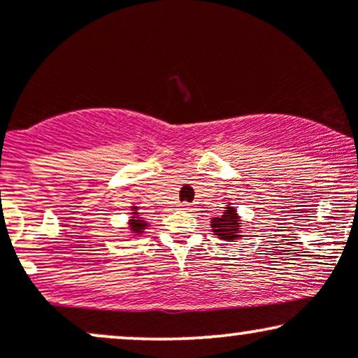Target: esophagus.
<instances>
[{
    "label": "esophagus",
    "instance_id": "1",
    "mask_svg": "<svg viewBox=\"0 0 358 358\" xmlns=\"http://www.w3.org/2000/svg\"><path fill=\"white\" fill-rule=\"evenodd\" d=\"M180 207H182V210H190L192 205L188 202H182V203H180Z\"/></svg>",
    "mask_w": 358,
    "mask_h": 358
}]
</instances>
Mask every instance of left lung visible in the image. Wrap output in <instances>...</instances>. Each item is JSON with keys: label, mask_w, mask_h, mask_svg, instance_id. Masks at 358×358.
<instances>
[{"label": "left lung", "mask_w": 358, "mask_h": 358, "mask_svg": "<svg viewBox=\"0 0 358 358\" xmlns=\"http://www.w3.org/2000/svg\"><path fill=\"white\" fill-rule=\"evenodd\" d=\"M237 227H239V217L234 208H227L222 217H215V220H212V229L215 232V236H219L220 239L234 241L237 239Z\"/></svg>", "instance_id": "1"}]
</instances>
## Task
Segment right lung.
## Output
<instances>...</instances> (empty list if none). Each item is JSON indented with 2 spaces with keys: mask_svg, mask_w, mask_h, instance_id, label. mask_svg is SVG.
Returning a JSON list of instances; mask_svg holds the SVG:
<instances>
[{
  "mask_svg": "<svg viewBox=\"0 0 358 358\" xmlns=\"http://www.w3.org/2000/svg\"><path fill=\"white\" fill-rule=\"evenodd\" d=\"M129 225H131V229H133V231L134 232H141L143 231V229H145L146 227V225H145V220H138V219H133V220H131L129 222Z\"/></svg>",
  "mask_w": 358,
  "mask_h": 358,
  "instance_id": "right-lung-1",
  "label": "right lung"
}]
</instances>
